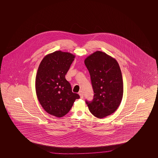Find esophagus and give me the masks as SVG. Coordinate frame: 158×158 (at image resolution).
<instances>
[{"instance_id": "1", "label": "esophagus", "mask_w": 158, "mask_h": 158, "mask_svg": "<svg viewBox=\"0 0 158 158\" xmlns=\"http://www.w3.org/2000/svg\"><path fill=\"white\" fill-rule=\"evenodd\" d=\"M79 95H80L81 98H83V93L82 90H80V91L79 92Z\"/></svg>"}]
</instances>
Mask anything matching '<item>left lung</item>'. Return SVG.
Masks as SVG:
<instances>
[{
    "mask_svg": "<svg viewBox=\"0 0 158 158\" xmlns=\"http://www.w3.org/2000/svg\"><path fill=\"white\" fill-rule=\"evenodd\" d=\"M85 64L90 76L94 99L86 101L95 117L102 118L114 113L123 95V82L117 60L102 52L97 51L87 57Z\"/></svg>",
    "mask_w": 158,
    "mask_h": 158,
    "instance_id": "8db88e82",
    "label": "left lung"
}]
</instances>
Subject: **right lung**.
Returning a JSON list of instances; mask_svg holds the SVG:
<instances>
[{
    "label": "right lung",
    "mask_w": 158,
    "mask_h": 158,
    "mask_svg": "<svg viewBox=\"0 0 158 158\" xmlns=\"http://www.w3.org/2000/svg\"><path fill=\"white\" fill-rule=\"evenodd\" d=\"M75 55L56 51L46 55L41 61L35 77L38 99L45 111L56 117L69 113L77 94L72 91L65 75L74 60Z\"/></svg>",
    "instance_id": "right-lung-1"
}]
</instances>
